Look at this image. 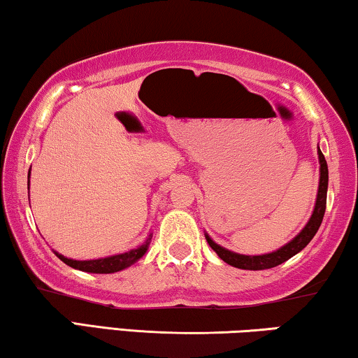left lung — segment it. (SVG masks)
I'll return each mask as SVG.
<instances>
[{
    "label": "left lung",
    "instance_id": "8db88e82",
    "mask_svg": "<svg viewBox=\"0 0 358 358\" xmlns=\"http://www.w3.org/2000/svg\"><path fill=\"white\" fill-rule=\"evenodd\" d=\"M318 162H320V183H318L315 207H313L312 217L308 218L307 225L302 228L297 236L292 238L289 243L285 244V246L273 250V252L262 254V255H244V254H238V252H233V250L222 248L220 244H217L209 234L206 233L207 243H209V246L215 250L218 257H220L223 262H227L228 265L236 266V268L265 270V268H273V266L289 260L292 255L301 252V250L306 248L307 244L312 241V238L317 234L320 225H322L324 209H327L328 165H327V161H324V156L322 154V151H320V148H318Z\"/></svg>",
    "mask_w": 358,
    "mask_h": 358
}]
</instances>
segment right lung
<instances>
[{"instance_id": "obj_1", "label": "right lung", "mask_w": 358, "mask_h": 358, "mask_svg": "<svg viewBox=\"0 0 358 358\" xmlns=\"http://www.w3.org/2000/svg\"><path fill=\"white\" fill-rule=\"evenodd\" d=\"M29 188H30V172H29ZM152 239V233H149V236L146 238V241L138 246L135 249H130L128 252H122V254H115V255H109V257H101V259H93V260H76V259H69L64 257L62 254L56 252L55 254L59 257L64 264L72 266L76 270H82V271H88V273H115V271H120L127 268V266L133 265L138 262L143 255L148 252L149 243Z\"/></svg>"}]
</instances>
